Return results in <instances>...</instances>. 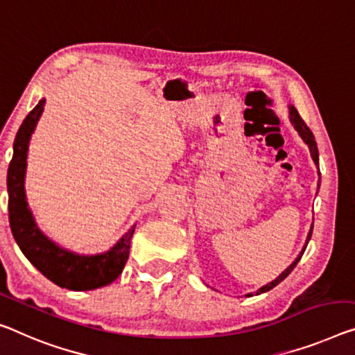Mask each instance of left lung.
Returning <instances> with one entry per match:
<instances>
[{
  "mask_svg": "<svg viewBox=\"0 0 355 355\" xmlns=\"http://www.w3.org/2000/svg\"><path fill=\"white\" fill-rule=\"evenodd\" d=\"M288 121H291V123H292V127L295 128V132L298 133V136L300 138L303 139V143L308 146V149H309V154H311V159H313V162H314V165L318 166V176H319V181H318V192H319V187H320V171H319V150H318V144H315V141H314V135H313V132H311V130L306 127V123L303 122V119L300 117V114H298V111L295 107H293L292 105L288 106ZM313 225L314 223H311V228H309V232H308V236H306V241H304V246H303V249H302V252H300L298 255H297V259L292 261L291 265L287 266V268L281 272L279 276L276 277L275 281H271V282H268V284H265V286H261L257 292H255V295H260V293H265V292H268V291H271L272 287H276L277 284H279V282H282L286 279V277L291 275L292 272V270L295 268L297 266V263L300 261V259H302V255H303V252H304V249H306V246H308V243H309V239H311V234H313ZM254 293H246V295L244 297H252Z\"/></svg>",
  "mask_w": 355,
  "mask_h": 355,
  "instance_id": "obj_1",
  "label": "left lung"
}]
</instances>
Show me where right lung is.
Wrapping results in <instances>:
<instances>
[{"instance_id":"right-lung-1","label":"right lung","mask_w":355,"mask_h":355,"mask_svg":"<svg viewBox=\"0 0 355 355\" xmlns=\"http://www.w3.org/2000/svg\"><path fill=\"white\" fill-rule=\"evenodd\" d=\"M44 105L46 100L42 98L25 117L14 141V155L8 170L10 230L25 257L53 284L68 291H94L111 284L121 276L128 260L130 243L136 225L130 228L111 249L95 255L64 249L41 232L26 201L25 176L30 139L44 111Z\"/></svg>"}]
</instances>
